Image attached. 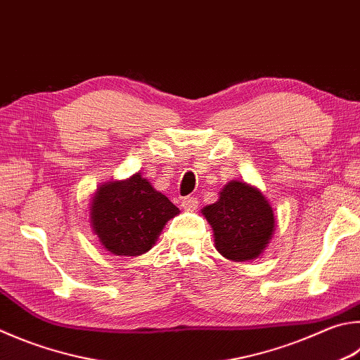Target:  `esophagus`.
<instances>
[{"mask_svg":"<svg viewBox=\"0 0 360 360\" xmlns=\"http://www.w3.org/2000/svg\"><path fill=\"white\" fill-rule=\"evenodd\" d=\"M181 206L184 207L186 211H193V209H197V206H198V200L195 197H186V198H182Z\"/></svg>","mask_w":360,"mask_h":360,"instance_id":"obj_1","label":"esophagus"}]
</instances>
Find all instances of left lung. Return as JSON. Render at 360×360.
<instances>
[{
	"label": "left lung",
	"mask_w": 360,
	"mask_h": 360,
	"mask_svg": "<svg viewBox=\"0 0 360 360\" xmlns=\"http://www.w3.org/2000/svg\"><path fill=\"white\" fill-rule=\"evenodd\" d=\"M201 212L212 226L217 252L231 261L258 258L276 230L269 201L247 182L230 181L219 200Z\"/></svg>",
	"instance_id": "left-lung-1"
}]
</instances>
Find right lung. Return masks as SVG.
I'll return each mask as SVG.
<instances>
[{
  "mask_svg": "<svg viewBox=\"0 0 360 360\" xmlns=\"http://www.w3.org/2000/svg\"><path fill=\"white\" fill-rule=\"evenodd\" d=\"M89 207L94 234L101 245L116 257L146 253L167 221L179 214V209L140 173L126 181L102 184Z\"/></svg>",
  "mask_w": 360,
  "mask_h": 360,
  "instance_id": "add662e5",
  "label": "right lung"
}]
</instances>
